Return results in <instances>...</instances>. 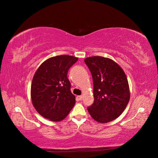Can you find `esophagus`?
I'll list each match as a JSON object with an SVG mask.
<instances>
[{"label":"esophagus","instance_id":"1","mask_svg":"<svg viewBox=\"0 0 158 158\" xmlns=\"http://www.w3.org/2000/svg\"><path fill=\"white\" fill-rule=\"evenodd\" d=\"M77 100H81L83 97H82V95H79V96H77Z\"/></svg>","mask_w":158,"mask_h":158}]
</instances>
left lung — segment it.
<instances>
[{"mask_svg":"<svg viewBox=\"0 0 158 158\" xmlns=\"http://www.w3.org/2000/svg\"><path fill=\"white\" fill-rule=\"evenodd\" d=\"M93 81L94 102L88 107L90 116L102 123L114 121L129 102V84L124 71L113 60L102 56L84 59Z\"/></svg>","mask_w":158,"mask_h":158,"instance_id":"obj_1","label":"left lung"}]
</instances>
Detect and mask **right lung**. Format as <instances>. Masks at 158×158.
I'll use <instances>...</instances> for the list:
<instances>
[{"label": "right lung", "instance_id": "right-lung-1", "mask_svg": "<svg viewBox=\"0 0 158 158\" xmlns=\"http://www.w3.org/2000/svg\"><path fill=\"white\" fill-rule=\"evenodd\" d=\"M78 58L68 55L52 57L42 63L34 74L31 96L36 111L51 121H60L75 105L68 78L69 69Z\"/></svg>", "mask_w": 158, "mask_h": 158}]
</instances>
